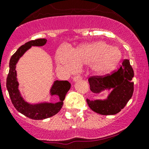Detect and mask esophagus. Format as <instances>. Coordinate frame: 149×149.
Here are the masks:
<instances>
[{
	"label": "esophagus",
	"mask_w": 149,
	"mask_h": 149,
	"mask_svg": "<svg viewBox=\"0 0 149 149\" xmlns=\"http://www.w3.org/2000/svg\"><path fill=\"white\" fill-rule=\"evenodd\" d=\"M80 79H81V77L80 76V75H77V76H75L73 77V81H74L80 80Z\"/></svg>",
	"instance_id": "1"
}]
</instances>
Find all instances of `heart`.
<instances>
[{"label": "heart", "mask_w": 149, "mask_h": 149, "mask_svg": "<svg viewBox=\"0 0 149 149\" xmlns=\"http://www.w3.org/2000/svg\"><path fill=\"white\" fill-rule=\"evenodd\" d=\"M121 58L119 48L98 41L81 45L72 50L62 46L57 54V60L60 66L69 72H73L82 65H90V69L97 75H106L111 72Z\"/></svg>", "instance_id": "1"}]
</instances>
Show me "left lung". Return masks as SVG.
<instances>
[{
  "instance_id": "obj_1",
  "label": "left lung",
  "mask_w": 149,
  "mask_h": 149,
  "mask_svg": "<svg viewBox=\"0 0 149 149\" xmlns=\"http://www.w3.org/2000/svg\"><path fill=\"white\" fill-rule=\"evenodd\" d=\"M134 70L129 60H124L117 71L105 76H93L89 78L90 90L100 94L109 90L105 100H89L87 102L89 108L94 112L102 115H113L119 113L132 98L134 92Z\"/></svg>"
}]
</instances>
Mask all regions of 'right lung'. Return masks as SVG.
<instances>
[{"mask_svg":"<svg viewBox=\"0 0 149 149\" xmlns=\"http://www.w3.org/2000/svg\"><path fill=\"white\" fill-rule=\"evenodd\" d=\"M47 42L46 39H37L26 42L20 46L16 52L12 55L9 63V72L6 79V87L14 107L20 113L27 117L35 120H42L51 117L57 113L63 105L66 94L71 87V84L68 81L56 80L54 81L50 89L51 96L57 95L60 102L57 103L43 102L39 104H30L25 102L18 89V81L17 80L16 64L23 54L32 46H43Z\"/></svg>","mask_w":149,"mask_h":149,"instance_id":"obj_1","label":"right lung"}]
</instances>
